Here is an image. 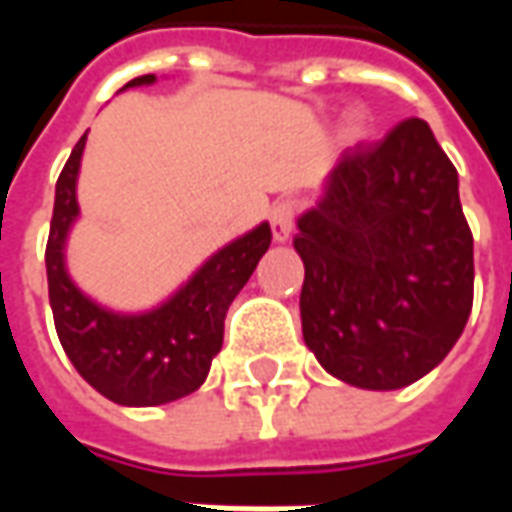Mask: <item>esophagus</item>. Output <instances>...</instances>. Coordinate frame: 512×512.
Returning a JSON list of instances; mask_svg holds the SVG:
<instances>
[{"label": "esophagus", "instance_id": "1", "mask_svg": "<svg viewBox=\"0 0 512 512\" xmlns=\"http://www.w3.org/2000/svg\"><path fill=\"white\" fill-rule=\"evenodd\" d=\"M271 235H274V241L277 244H285L293 233V227H296V202L282 200L277 202L274 208H271Z\"/></svg>", "mask_w": 512, "mask_h": 512}]
</instances>
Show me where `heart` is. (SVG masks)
Returning <instances> with one entry per match:
<instances>
[{
    "instance_id": "heart-1",
    "label": "heart",
    "mask_w": 512,
    "mask_h": 512,
    "mask_svg": "<svg viewBox=\"0 0 512 512\" xmlns=\"http://www.w3.org/2000/svg\"><path fill=\"white\" fill-rule=\"evenodd\" d=\"M367 126H370V120H367V115L362 109H356V112L348 115V136H351V139H362V136L367 134Z\"/></svg>"
}]
</instances>
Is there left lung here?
<instances>
[{"label":"left lung","mask_w":512,"mask_h":512,"mask_svg":"<svg viewBox=\"0 0 512 512\" xmlns=\"http://www.w3.org/2000/svg\"><path fill=\"white\" fill-rule=\"evenodd\" d=\"M296 224L301 332L326 373L389 392L450 354L472 312L474 241L425 120L348 147Z\"/></svg>","instance_id":"left-lung-1"}]
</instances>
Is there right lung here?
Listing matches in <instances>:
<instances>
[{"instance_id": "right-lung-1", "label": "right lung", "mask_w": 512, "mask_h": 512, "mask_svg": "<svg viewBox=\"0 0 512 512\" xmlns=\"http://www.w3.org/2000/svg\"><path fill=\"white\" fill-rule=\"evenodd\" d=\"M136 76L123 87L153 84ZM87 134L62 167L46 244V274L54 326L65 354L95 392L117 406H161L197 392L213 356L222 351L224 315L271 244V227L260 222L213 252L167 301L145 312H115L90 299L68 274L65 244L79 219L76 180Z\"/></svg>"}]
</instances>
